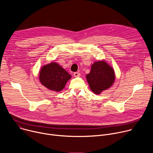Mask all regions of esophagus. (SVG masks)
I'll return each instance as SVG.
<instances>
[{
	"label": "esophagus",
	"mask_w": 153,
	"mask_h": 153,
	"mask_svg": "<svg viewBox=\"0 0 153 153\" xmlns=\"http://www.w3.org/2000/svg\"><path fill=\"white\" fill-rule=\"evenodd\" d=\"M73 75L74 77H79L80 76V74L78 72H75V73H74Z\"/></svg>",
	"instance_id": "obj_1"
}]
</instances>
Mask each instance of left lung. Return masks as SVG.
<instances>
[{
	"mask_svg": "<svg viewBox=\"0 0 153 153\" xmlns=\"http://www.w3.org/2000/svg\"><path fill=\"white\" fill-rule=\"evenodd\" d=\"M90 88L95 94H99L113 85L115 74L113 69L104 61L94 62L90 73L86 75Z\"/></svg>",
	"mask_w": 153,
	"mask_h": 153,
	"instance_id": "obj_1",
	"label": "left lung"
}]
</instances>
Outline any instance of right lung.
Masks as SVG:
<instances>
[{"instance_id": "right-lung-1", "label": "right lung", "mask_w": 153, "mask_h": 153, "mask_svg": "<svg viewBox=\"0 0 153 153\" xmlns=\"http://www.w3.org/2000/svg\"><path fill=\"white\" fill-rule=\"evenodd\" d=\"M71 76L55 62L42 67L39 74L41 83L46 88L55 91H61Z\"/></svg>"}]
</instances>
